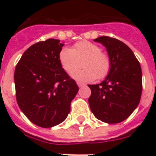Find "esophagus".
I'll return each instance as SVG.
<instances>
[{
    "label": "esophagus",
    "instance_id": "34e87169",
    "mask_svg": "<svg viewBox=\"0 0 156 156\" xmlns=\"http://www.w3.org/2000/svg\"><path fill=\"white\" fill-rule=\"evenodd\" d=\"M77 84H78V86L79 87H83L84 84H83V83H81V82H77Z\"/></svg>",
    "mask_w": 156,
    "mask_h": 156
}]
</instances>
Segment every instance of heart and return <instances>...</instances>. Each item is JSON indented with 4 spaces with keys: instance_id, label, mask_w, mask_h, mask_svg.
I'll use <instances>...</instances> for the list:
<instances>
[{
    "instance_id": "obj_1",
    "label": "heart",
    "mask_w": 156,
    "mask_h": 156,
    "mask_svg": "<svg viewBox=\"0 0 156 156\" xmlns=\"http://www.w3.org/2000/svg\"><path fill=\"white\" fill-rule=\"evenodd\" d=\"M59 61L66 73L72 75L83 65L84 68L73 74L76 79L84 82L101 80L106 78L111 69L108 54L101 50L99 45L83 40L74 44L72 49L63 48L59 52Z\"/></svg>"
}]
</instances>
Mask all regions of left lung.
<instances>
[{
    "label": "left lung",
    "instance_id": "left-lung-1",
    "mask_svg": "<svg viewBox=\"0 0 156 156\" xmlns=\"http://www.w3.org/2000/svg\"><path fill=\"white\" fill-rule=\"evenodd\" d=\"M94 41L105 46L111 69L105 80L88 85V102L94 116L103 122L120 123L134 111L140 102L143 78L139 61L129 48L115 38L100 36Z\"/></svg>",
    "mask_w": 156,
    "mask_h": 156
}]
</instances>
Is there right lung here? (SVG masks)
<instances>
[{
	"mask_svg": "<svg viewBox=\"0 0 156 156\" xmlns=\"http://www.w3.org/2000/svg\"><path fill=\"white\" fill-rule=\"evenodd\" d=\"M64 44L48 39L31 45L14 71L16 100L33 124L50 128L66 120L78 91L75 81L64 70L59 52Z\"/></svg>",
	"mask_w": 156,
	"mask_h": 156,
	"instance_id": "add662e5",
	"label": "right lung"
}]
</instances>
